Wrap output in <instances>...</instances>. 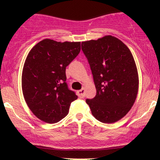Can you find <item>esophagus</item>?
I'll list each match as a JSON object with an SVG mask.
<instances>
[{
	"label": "esophagus",
	"mask_w": 160,
	"mask_h": 160,
	"mask_svg": "<svg viewBox=\"0 0 160 160\" xmlns=\"http://www.w3.org/2000/svg\"><path fill=\"white\" fill-rule=\"evenodd\" d=\"M78 95L80 98H84V96H85V89H80V90H78Z\"/></svg>",
	"instance_id": "1"
}]
</instances>
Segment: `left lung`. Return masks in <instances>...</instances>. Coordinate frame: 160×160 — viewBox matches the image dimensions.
I'll use <instances>...</instances> for the list:
<instances>
[{
  "instance_id": "8db88e82",
  "label": "left lung",
  "mask_w": 160,
  "mask_h": 160,
  "mask_svg": "<svg viewBox=\"0 0 160 160\" xmlns=\"http://www.w3.org/2000/svg\"><path fill=\"white\" fill-rule=\"evenodd\" d=\"M93 75L96 95L86 99L92 114L104 123L121 120L131 110L138 91V74L131 51L111 35L82 42Z\"/></svg>"
}]
</instances>
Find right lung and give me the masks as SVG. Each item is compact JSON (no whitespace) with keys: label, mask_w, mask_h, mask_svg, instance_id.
<instances>
[{"label":"right lung","mask_w":160,"mask_h":160,"mask_svg":"<svg viewBox=\"0 0 160 160\" xmlns=\"http://www.w3.org/2000/svg\"><path fill=\"white\" fill-rule=\"evenodd\" d=\"M80 51V42L44 39L28 54L22 74L24 98L34 115L48 123L58 122L68 113L78 98L66 83V67Z\"/></svg>","instance_id":"right-lung-1"}]
</instances>
